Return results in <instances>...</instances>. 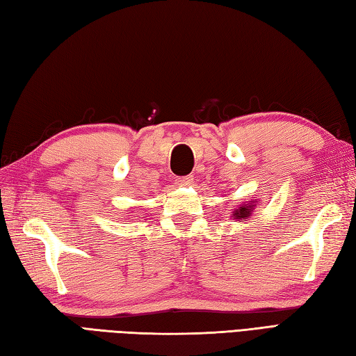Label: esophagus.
<instances>
[{
	"instance_id": "obj_1",
	"label": "esophagus",
	"mask_w": 356,
	"mask_h": 356,
	"mask_svg": "<svg viewBox=\"0 0 356 356\" xmlns=\"http://www.w3.org/2000/svg\"><path fill=\"white\" fill-rule=\"evenodd\" d=\"M176 184L179 186H190L194 184V177L193 176H186V177H177Z\"/></svg>"
}]
</instances>
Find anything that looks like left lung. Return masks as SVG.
<instances>
[{"label":"left lung","instance_id":"1","mask_svg":"<svg viewBox=\"0 0 356 356\" xmlns=\"http://www.w3.org/2000/svg\"><path fill=\"white\" fill-rule=\"evenodd\" d=\"M257 203H259V200H255V199H251L249 202L240 203V205H238L237 208L232 209L231 218H232V220L246 223L248 218H251V216H252V213H254V209H255V207H257Z\"/></svg>","mask_w":356,"mask_h":356}]
</instances>
